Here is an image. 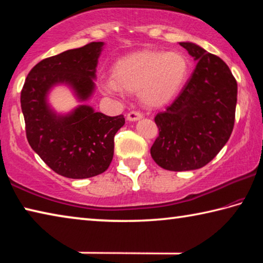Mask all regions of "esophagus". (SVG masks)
<instances>
[{
	"instance_id": "34e87169",
	"label": "esophagus",
	"mask_w": 263,
	"mask_h": 263,
	"mask_svg": "<svg viewBox=\"0 0 263 263\" xmlns=\"http://www.w3.org/2000/svg\"><path fill=\"white\" fill-rule=\"evenodd\" d=\"M140 118H142V114L137 110H132L127 114V121H130V122L138 121V119H140Z\"/></svg>"
}]
</instances>
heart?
Segmentation results:
<instances>
[{
  "instance_id": "1",
  "label": "heart",
  "mask_w": 263,
  "mask_h": 263,
  "mask_svg": "<svg viewBox=\"0 0 263 263\" xmlns=\"http://www.w3.org/2000/svg\"><path fill=\"white\" fill-rule=\"evenodd\" d=\"M190 62L177 51H142L116 62L112 80L102 82L106 94H121L122 89L138 91L142 103L167 104L180 94L188 81Z\"/></svg>"
}]
</instances>
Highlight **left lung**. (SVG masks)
<instances>
[{"instance_id":"left-lung-1","label":"left lung","mask_w":263,"mask_h":263,"mask_svg":"<svg viewBox=\"0 0 263 263\" xmlns=\"http://www.w3.org/2000/svg\"><path fill=\"white\" fill-rule=\"evenodd\" d=\"M197 61L180 95L155 116L159 136L151 155L167 171L202 168L219 153L233 131L238 84L219 57L180 43Z\"/></svg>"}]
</instances>
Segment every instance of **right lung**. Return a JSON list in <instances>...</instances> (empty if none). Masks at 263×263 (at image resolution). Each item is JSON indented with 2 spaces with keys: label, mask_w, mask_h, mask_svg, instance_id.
<instances>
[{
  "label": "right lung",
  "mask_w": 263,
  "mask_h": 263,
  "mask_svg": "<svg viewBox=\"0 0 263 263\" xmlns=\"http://www.w3.org/2000/svg\"><path fill=\"white\" fill-rule=\"evenodd\" d=\"M102 42L89 43L38 62L21 91L26 139L52 171L68 179H88L104 173L114 158V138L125 124L123 115L110 117L80 105L58 116L47 104V92L58 83L73 88L80 101L94 91Z\"/></svg>",
  "instance_id": "right-lung-1"
}]
</instances>
